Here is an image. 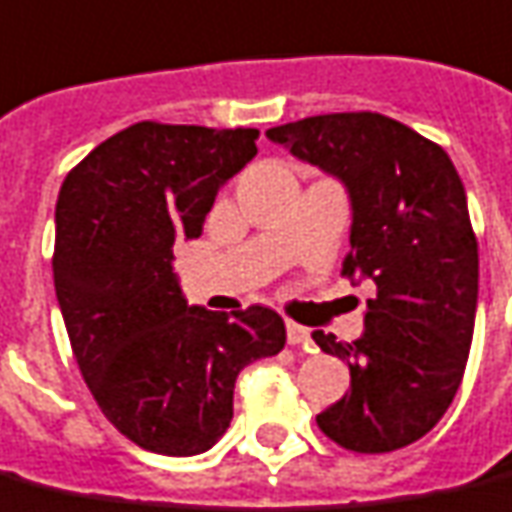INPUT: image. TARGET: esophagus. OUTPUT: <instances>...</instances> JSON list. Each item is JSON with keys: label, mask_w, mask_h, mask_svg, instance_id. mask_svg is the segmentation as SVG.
Segmentation results:
<instances>
[{"label": "esophagus", "mask_w": 512, "mask_h": 512, "mask_svg": "<svg viewBox=\"0 0 512 512\" xmlns=\"http://www.w3.org/2000/svg\"><path fill=\"white\" fill-rule=\"evenodd\" d=\"M287 342L293 344V347H301V344H309L312 342V333H309V328H304V325L298 323H287Z\"/></svg>", "instance_id": "1"}]
</instances>
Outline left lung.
Listing matches in <instances>:
<instances>
[{
    "label": "left lung",
    "mask_w": 512,
    "mask_h": 512,
    "mask_svg": "<svg viewBox=\"0 0 512 512\" xmlns=\"http://www.w3.org/2000/svg\"><path fill=\"white\" fill-rule=\"evenodd\" d=\"M268 140L339 179L352 208L342 274L372 279L352 344L314 331L350 366V391L317 415L355 453H391L429 434L456 396L478 309V241L442 146L382 113H325L271 127Z\"/></svg>",
    "instance_id": "1"
}]
</instances>
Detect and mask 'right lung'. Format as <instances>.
<instances>
[{
  "mask_svg": "<svg viewBox=\"0 0 512 512\" xmlns=\"http://www.w3.org/2000/svg\"><path fill=\"white\" fill-rule=\"evenodd\" d=\"M257 130L138 121L75 165L56 200L54 285L105 418L162 456L203 453L230 426L238 372L285 347L268 306H189L173 244L198 238Z\"/></svg>",
  "mask_w": 512,
  "mask_h": 512,
  "instance_id": "1",
  "label": "right lung"
}]
</instances>
